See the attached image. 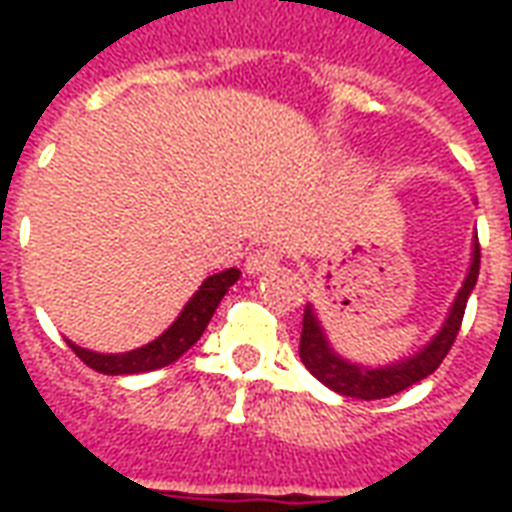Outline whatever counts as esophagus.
I'll use <instances>...</instances> for the list:
<instances>
[{
  "instance_id": "obj_1",
  "label": "esophagus",
  "mask_w": 512,
  "mask_h": 512,
  "mask_svg": "<svg viewBox=\"0 0 512 512\" xmlns=\"http://www.w3.org/2000/svg\"><path fill=\"white\" fill-rule=\"evenodd\" d=\"M279 263V252L277 249H257V252H252V255L246 257V274H263V271H268V268H274Z\"/></svg>"
}]
</instances>
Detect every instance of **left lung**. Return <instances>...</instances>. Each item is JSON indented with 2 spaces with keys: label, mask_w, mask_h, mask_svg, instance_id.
<instances>
[{
  "label": "left lung",
  "mask_w": 512,
  "mask_h": 512,
  "mask_svg": "<svg viewBox=\"0 0 512 512\" xmlns=\"http://www.w3.org/2000/svg\"><path fill=\"white\" fill-rule=\"evenodd\" d=\"M477 274H480V244L474 241L472 263H469L466 279H463L461 290H458V296L452 301L447 321L441 323L439 334L425 348H419L414 356H406V359L392 362V365L386 367L354 365V362L343 359L329 345V337L323 332L312 304H307L304 321H301V362H304V367L310 370L312 376L318 378L321 384L329 386V389H334L337 395L359 397V400H381V397L397 395V392L414 386L422 378H428L444 362V356L450 354L452 343H455V337L461 332L466 301H469L474 285H477Z\"/></svg>",
  "instance_id": "obj_1"
}]
</instances>
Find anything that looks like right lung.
Listing matches in <instances>:
<instances>
[{
  "label": "right lung",
  "mask_w": 512,
  "mask_h": 512,
  "mask_svg": "<svg viewBox=\"0 0 512 512\" xmlns=\"http://www.w3.org/2000/svg\"><path fill=\"white\" fill-rule=\"evenodd\" d=\"M238 277H241L238 268H227L222 274H213V277L205 279L200 290L183 307L178 321L172 323L161 337H156L153 343L142 345L136 351H126V354H95V351H87V348H79V345H68H71L73 354L79 356L84 365L93 367L95 373H104V376H134V373H150V370H158V367H167L200 340L205 326L211 323L213 312L219 307V301L238 282Z\"/></svg>",
  "instance_id": "right-lung-1"
}]
</instances>
